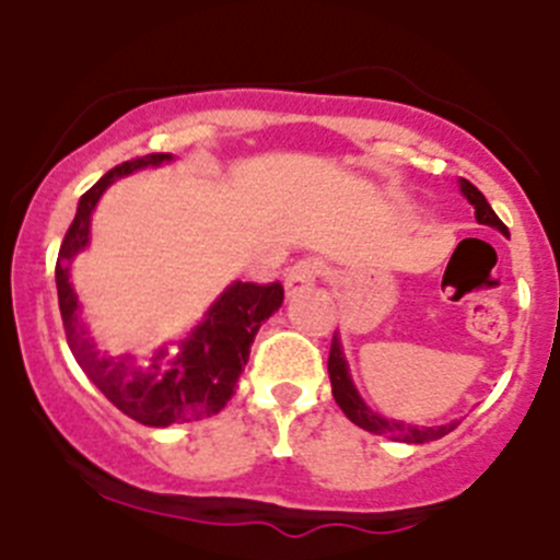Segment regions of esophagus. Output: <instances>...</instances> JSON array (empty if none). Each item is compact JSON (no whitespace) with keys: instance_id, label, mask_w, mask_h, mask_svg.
Here are the masks:
<instances>
[{"instance_id":"1","label":"esophagus","mask_w":560,"mask_h":560,"mask_svg":"<svg viewBox=\"0 0 560 560\" xmlns=\"http://www.w3.org/2000/svg\"><path fill=\"white\" fill-rule=\"evenodd\" d=\"M316 279H319V262H314V259H301V262H295L292 268H287L284 273L287 295H298V292L308 290V287H314Z\"/></svg>"}]
</instances>
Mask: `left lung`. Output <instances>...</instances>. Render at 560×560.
<instances>
[{"label":"left lung","mask_w":560,"mask_h":560,"mask_svg":"<svg viewBox=\"0 0 560 560\" xmlns=\"http://www.w3.org/2000/svg\"><path fill=\"white\" fill-rule=\"evenodd\" d=\"M460 191H463V197H466V200L474 206V217H477L479 224H488V228L499 230L501 235H506V238H510V230H506V224L495 217V211L490 208V202L485 200V195L471 184V180L460 178ZM327 374H330L332 398H336V404L341 406L343 415H347L354 425L363 428V431L380 433V436H389L393 442L428 444V442H436V439L447 436L450 431H455V428L460 425V420H453V422H447V425H433V428L422 425L420 428V425H409V422H404V420H393V417L387 420V417H382L380 411L371 409V406L363 400V395L358 393V387H354L352 376H349V363H347V358H343V347H341V338H338V332H332L330 358H327Z\"/></svg>","instance_id":"obj_1"}]
</instances>
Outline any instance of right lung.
I'll use <instances>...</instances> for the list:
<instances>
[{
  "label": "right lung",
  "instance_id": "add662e5",
  "mask_svg": "<svg viewBox=\"0 0 560 560\" xmlns=\"http://www.w3.org/2000/svg\"><path fill=\"white\" fill-rule=\"evenodd\" d=\"M165 162H173V154H145L107 171L78 202L75 219L61 241L59 259H56V292H59V312L70 352L75 354L83 374L118 411L149 428H167L173 422L219 415L233 398L235 382L248 363L254 336L262 322L284 303V290L279 281L276 284L233 281L211 303L206 316L191 327L189 336L175 347L173 341L162 343L149 358L129 352L107 354L97 347L70 284V265L75 254L89 246L92 213L107 186L124 175L143 167H160Z\"/></svg>",
  "mask_w": 560,
  "mask_h": 560
}]
</instances>
